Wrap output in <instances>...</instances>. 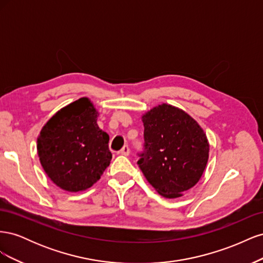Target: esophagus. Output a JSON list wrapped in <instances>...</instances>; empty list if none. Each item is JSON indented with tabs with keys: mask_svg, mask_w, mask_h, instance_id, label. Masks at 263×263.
Returning a JSON list of instances; mask_svg holds the SVG:
<instances>
[{
	"mask_svg": "<svg viewBox=\"0 0 263 263\" xmlns=\"http://www.w3.org/2000/svg\"><path fill=\"white\" fill-rule=\"evenodd\" d=\"M119 154L121 155H123V156H128L129 154H130V150H129V147L127 146V145H125L123 148H122V150L119 151Z\"/></svg>",
	"mask_w": 263,
	"mask_h": 263,
	"instance_id": "obj_1",
	"label": "esophagus"
}]
</instances>
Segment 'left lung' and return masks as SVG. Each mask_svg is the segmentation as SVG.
<instances>
[{"instance_id":"8db88e82","label":"left lung","mask_w":263,"mask_h":263,"mask_svg":"<svg viewBox=\"0 0 263 263\" xmlns=\"http://www.w3.org/2000/svg\"><path fill=\"white\" fill-rule=\"evenodd\" d=\"M145 153L138 165L147 181L166 198L182 196L200 181L209 161L210 144L193 117L170 104L141 116Z\"/></svg>"}]
</instances>
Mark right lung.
Returning <instances> with one entry per match:
<instances>
[{"label":"right lung","mask_w":263,"mask_h":263,"mask_svg":"<svg viewBox=\"0 0 263 263\" xmlns=\"http://www.w3.org/2000/svg\"><path fill=\"white\" fill-rule=\"evenodd\" d=\"M93 102L81 98L62 107L37 138V154L48 178L68 192L97 183L112 160L109 136L98 125Z\"/></svg>","instance_id":"obj_1"}]
</instances>
